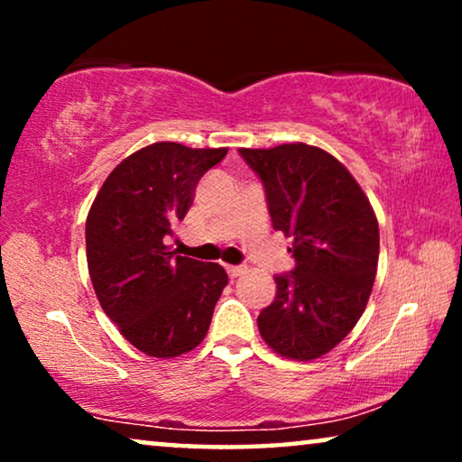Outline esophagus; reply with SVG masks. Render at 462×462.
I'll use <instances>...</instances> for the list:
<instances>
[{
    "label": "esophagus",
    "mask_w": 462,
    "mask_h": 462,
    "mask_svg": "<svg viewBox=\"0 0 462 462\" xmlns=\"http://www.w3.org/2000/svg\"><path fill=\"white\" fill-rule=\"evenodd\" d=\"M226 273H229L231 280H236V277L245 273V267H231V264H226Z\"/></svg>",
    "instance_id": "34e87169"
}]
</instances>
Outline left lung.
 <instances>
[{
	"instance_id": "left-lung-1",
	"label": "left lung",
	"mask_w": 462,
	"mask_h": 462,
	"mask_svg": "<svg viewBox=\"0 0 462 462\" xmlns=\"http://www.w3.org/2000/svg\"><path fill=\"white\" fill-rule=\"evenodd\" d=\"M264 185L273 229L292 237L294 269L275 275V300L258 330L277 356L309 362L332 351L368 305L378 264V223L337 157L305 143L239 149Z\"/></svg>"
}]
</instances>
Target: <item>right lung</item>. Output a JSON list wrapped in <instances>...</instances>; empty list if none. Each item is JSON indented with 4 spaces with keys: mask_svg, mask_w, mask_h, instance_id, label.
I'll use <instances>...</instances> for the list:
<instances>
[{
    "mask_svg": "<svg viewBox=\"0 0 462 462\" xmlns=\"http://www.w3.org/2000/svg\"><path fill=\"white\" fill-rule=\"evenodd\" d=\"M226 149L153 143L106 176L86 220L88 271L122 337L151 357H179L206 338L226 286L218 263L168 248L195 187Z\"/></svg>",
    "mask_w": 462,
    "mask_h": 462,
    "instance_id": "obj_1",
    "label": "right lung"
}]
</instances>
